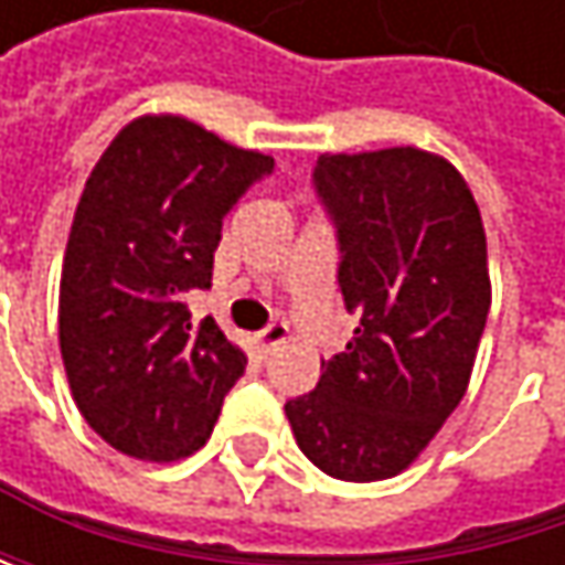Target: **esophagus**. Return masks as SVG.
I'll return each mask as SVG.
<instances>
[{"label":"esophagus","mask_w":565,"mask_h":565,"mask_svg":"<svg viewBox=\"0 0 565 565\" xmlns=\"http://www.w3.org/2000/svg\"><path fill=\"white\" fill-rule=\"evenodd\" d=\"M287 333H290L287 323H284V320H275V323H268V327L258 333V343H262L265 350H275V347H281L284 340H287Z\"/></svg>","instance_id":"34e87169"}]
</instances>
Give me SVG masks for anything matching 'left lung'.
Wrapping results in <instances>:
<instances>
[{"label":"left lung","instance_id":"8db88e82","mask_svg":"<svg viewBox=\"0 0 565 565\" xmlns=\"http://www.w3.org/2000/svg\"><path fill=\"white\" fill-rule=\"evenodd\" d=\"M313 189L360 323L320 363L317 390L284 412L323 475L383 481L425 451L468 390L491 310L488 238L465 175L415 147L323 153Z\"/></svg>","mask_w":565,"mask_h":565}]
</instances>
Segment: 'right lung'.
<instances>
[{
    "label": "right lung",
    "instance_id": "add662e5",
    "mask_svg": "<svg viewBox=\"0 0 565 565\" xmlns=\"http://www.w3.org/2000/svg\"><path fill=\"white\" fill-rule=\"evenodd\" d=\"M275 170L205 127L147 114L90 170L64 248L57 343L84 422L140 461L199 451L248 356L185 294L212 287L222 218Z\"/></svg>",
    "mask_w": 565,
    "mask_h": 565
}]
</instances>
